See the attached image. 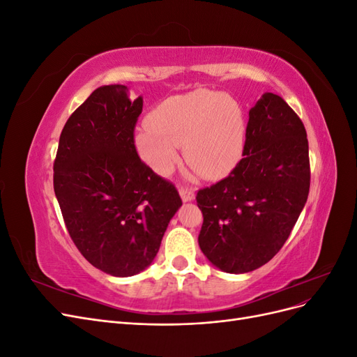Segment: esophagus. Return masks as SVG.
<instances>
[{"label": "esophagus", "mask_w": 357, "mask_h": 357, "mask_svg": "<svg viewBox=\"0 0 357 357\" xmlns=\"http://www.w3.org/2000/svg\"><path fill=\"white\" fill-rule=\"evenodd\" d=\"M180 197L185 202L192 201L193 198H195V190H193L192 188H181L180 189Z\"/></svg>", "instance_id": "obj_1"}]
</instances>
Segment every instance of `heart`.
<instances>
[{
  "instance_id": "obj_1",
  "label": "heart",
  "mask_w": 357,
  "mask_h": 357,
  "mask_svg": "<svg viewBox=\"0 0 357 357\" xmlns=\"http://www.w3.org/2000/svg\"><path fill=\"white\" fill-rule=\"evenodd\" d=\"M149 125L135 132V146L146 164L168 176L185 147L189 165L204 177H220L241 159L244 113L228 95L201 89L162 101L149 114Z\"/></svg>"
}]
</instances>
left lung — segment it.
<instances>
[{
	"mask_svg": "<svg viewBox=\"0 0 357 357\" xmlns=\"http://www.w3.org/2000/svg\"><path fill=\"white\" fill-rule=\"evenodd\" d=\"M308 192L305 126L282 96L268 92L248 112L243 159L197 193L202 253L231 274L265 265L289 238Z\"/></svg>",
	"mask_w": 357,
	"mask_h": 357,
	"instance_id": "8db88e82",
	"label": "left lung"
}]
</instances>
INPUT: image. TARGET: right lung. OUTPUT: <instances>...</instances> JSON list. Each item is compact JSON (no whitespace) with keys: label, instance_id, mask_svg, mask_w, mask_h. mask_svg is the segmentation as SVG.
Instances as JSON below:
<instances>
[{"label":"right lung","instance_id":"right-lung-1","mask_svg":"<svg viewBox=\"0 0 357 357\" xmlns=\"http://www.w3.org/2000/svg\"><path fill=\"white\" fill-rule=\"evenodd\" d=\"M143 100L123 84L100 86L63 126L53 188L73 243L86 261L131 277L155 259L181 198L139 159L134 131Z\"/></svg>","mask_w":357,"mask_h":357}]
</instances>
